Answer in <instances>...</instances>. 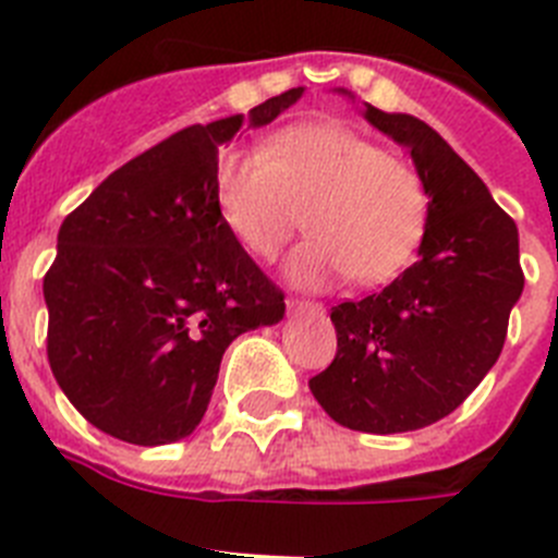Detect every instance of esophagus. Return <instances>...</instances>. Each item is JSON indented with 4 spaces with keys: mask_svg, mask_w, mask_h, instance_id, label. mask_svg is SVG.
<instances>
[{
    "mask_svg": "<svg viewBox=\"0 0 558 558\" xmlns=\"http://www.w3.org/2000/svg\"><path fill=\"white\" fill-rule=\"evenodd\" d=\"M288 310L293 313H322V304L310 302V299H288Z\"/></svg>",
    "mask_w": 558,
    "mask_h": 558,
    "instance_id": "34e87169",
    "label": "esophagus"
}]
</instances>
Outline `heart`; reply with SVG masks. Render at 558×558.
Wrapping results in <instances>:
<instances>
[{
	"label": "heart",
	"mask_w": 558,
	"mask_h": 558,
	"mask_svg": "<svg viewBox=\"0 0 558 558\" xmlns=\"http://www.w3.org/2000/svg\"><path fill=\"white\" fill-rule=\"evenodd\" d=\"M218 204L226 229L256 259H274L304 211L310 236L288 263V276L304 288L343 274L357 284L386 282L411 263L430 215L411 161L329 122L229 153L218 167Z\"/></svg>",
	"instance_id": "b5f03b06"
}]
</instances>
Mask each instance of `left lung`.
Here are the masks:
<instances>
[{
    "instance_id": "left-lung-1",
    "label": "left lung",
    "mask_w": 558,
    "mask_h": 558,
    "mask_svg": "<svg viewBox=\"0 0 558 558\" xmlns=\"http://www.w3.org/2000/svg\"><path fill=\"white\" fill-rule=\"evenodd\" d=\"M366 120L411 150L430 215L411 268L332 307L338 352L310 391L338 425L388 436L433 425L475 391L500 357L525 276L514 220L427 122L374 106Z\"/></svg>"
}]
</instances>
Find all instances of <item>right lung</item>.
<instances>
[{"instance_id": "obj_1", "label": "right lung", "mask_w": 558, "mask_h": 558, "mask_svg": "<svg viewBox=\"0 0 558 558\" xmlns=\"http://www.w3.org/2000/svg\"><path fill=\"white\" fill-rule=\"evenodd\" d=\"M251 108L254 128L302 97ZM243 113L190 125L113 170L58 231L44 276L47 357L86 422L140 447L190 436L236 335L279 324L284 293L223 223L218 147Z\"/></svg>"}]
</instances>
